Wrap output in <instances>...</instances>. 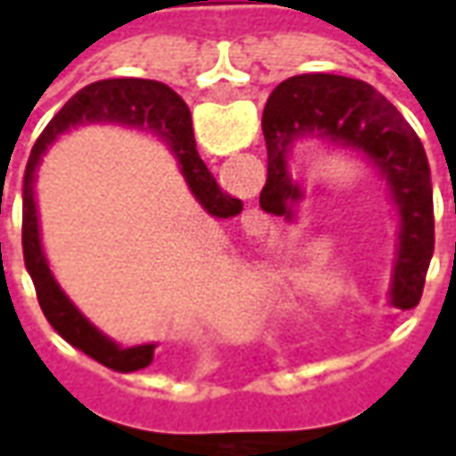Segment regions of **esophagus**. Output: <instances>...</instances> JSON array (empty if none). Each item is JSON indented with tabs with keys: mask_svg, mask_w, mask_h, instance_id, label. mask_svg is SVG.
<instances>
[{
	"mask_svg": "<svg viewBox=\"0 0 456 456\" xmlns=\"http://www.w3.org/2000/svg\"><path fill=\"white\" fill-rule=\"evenodd\" d=\"M247 234H251V237H264V234H266V227H264V222H261L258 217L248 219Z\"/></svg>",
	"mask_w": 456,
	"mask_h": 456,
	"instance_id": "34e87169",
	"label": "esophagus"
}]
</instances>
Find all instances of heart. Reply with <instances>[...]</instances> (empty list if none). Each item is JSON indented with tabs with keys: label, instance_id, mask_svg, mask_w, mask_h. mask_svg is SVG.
Returning <instances> with one entry per match:
<instances>
[{
	"label": "heart",
	"instance_id": "heart-1",
	"mask_svg": "<svg viewBox=\"0 0 456 456\" xmlns=\"http://www.w3.org/2000/svg\"><path fill=\"white\" fill-rule=\"evenodd\" d=\"M307 276H313V278H317V276H322V273H320V271H310V273H307Z\"/></svg>",
	"mask_w": 456,
	"mask_h": 456
}]
</instances>
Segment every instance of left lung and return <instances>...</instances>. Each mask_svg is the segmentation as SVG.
Returning <instances> with one entry per match:
<instances>
[{"instance_id":"8db88e82","label":"left lung","mask_w":456,"mask_h":456,"mask_svg":"<svg viewBox=\"0 0 456 456\" xmlns=\"http://www.w3.org/2000/svg\"><path fill=\"white\" fill-rule=\"evenodd\" d=\"M261 126L268 178L258 205L268 215L296 219L303 188L290 178L288 156L300 141L359 151L379 170L401 219L388 296L401 310L418 305L435 247L432 180L420 139L401 112L363 80L307 73L288 77L271 93Z\"/></svg>"}]
</instances>
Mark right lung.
<instances>
[{
	"mask_svg": "<svg viewBox=\"0 0 456 456\" xmlns=\"http://www.w3.org/2000/svg\"><path fill=\"white\" fill-rule=\"evenodd\" d=\"M87 124H119L131 129H146L159 134L178 159V168L188 183L190 192L195 195L202 208L212 217H237L241 212V200L222 192L215 175L209 173L205 160L195 149V134L190 119L188 104L170 90L168 85L141 77H114L100 80L83 87L73 94L63 110L48 121L44 134L31 149V159L26 163L24 175V209H21V244H24V261L28 273L34 278L38 305L45 320L53 325L65 342L77 346L80 352L93 356L94 362L110 366L114 371H139L153 362L156 344H139V346H119V344L102 335L87 317L75 307L70 297L48 268L44 247H41V229H38V208H36V168L44 159L48 146H53L58 136L70 129L87 126Z\"/></svg>",
	"mask_w": 456,
	"mask_h": 456,
	"instance_id": "obj_1",
	"label": "right lung"
}]
</instances>
